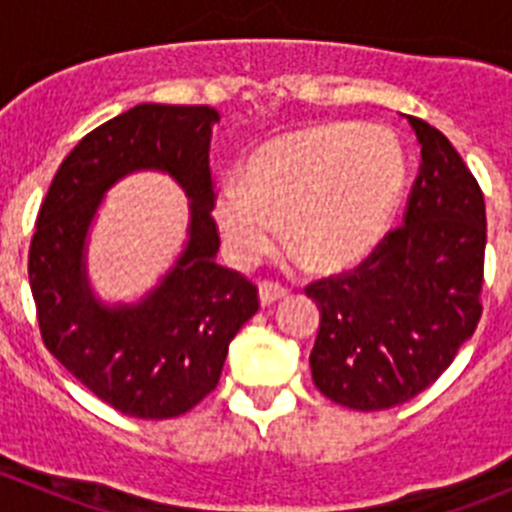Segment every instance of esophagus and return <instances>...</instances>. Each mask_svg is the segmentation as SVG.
Masks as SVG:
<instances>
[{
	"mask_svg": "<svg viewBox=\"0 0 512 512\" xmlns=\"http://www.w3.org/2000/svg\"><path fill=\"white\" fill-rule=\"evenodd\" d=\"M284 295H287V289H284L282 284H277V282H261L259 284V300L264 307L274 305V302L282 300Z\"/></svg>",
	"mask_w": 512,
	"mask_h": 512,
	"instance_id": "obj_1",
	"label": "esophagus"
}]
</instances>
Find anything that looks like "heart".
Wrapping results in <instances>:
<instances>
[{"label":"heart","mask_w":512,"mask_h":512,"mask_svg":"<svg viewBox=\"0 0 512 512\" xmlns=\"http://www.w3.org/2000/svg\"><path fill=\"white\" fill-rule=\"evenodd\" d=\"M405 189V153L387 128L320 122L251 153L243 182L225 179L212 215L230 259L261 261L284 241L315 269H343L382 241Z\"/></svg>","instance_id":"heart-1"}]
</instances>
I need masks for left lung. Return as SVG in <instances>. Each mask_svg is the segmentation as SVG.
Instances as JSON below:
<instances>
[{
    "mask_svg": "<svg viewBox=\"0 0 512 512\" xmlns=\"http://www.w3.org/2000/svg\"><path fill=\"white\" fill-rule=\"evenodd\" d=\"M408 122L420 169L402 228L356 271L307 287L320 310L312 382L328 400L364 413L431 387L482 315V189L441 130Z\"/></svg>",
    "mask_w": 512,
    "mask_h": 512,
    "instance_id": "1",
    "label": "left lung"
}]
</instances>
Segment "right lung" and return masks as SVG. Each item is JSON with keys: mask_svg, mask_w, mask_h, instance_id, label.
<instances>
[{"mask_svg": "<svg viewBox=\"0 0 512 512\" xmlns=\"http://www.w3.org/2000/svg\"><path fill=\"white\" fill-rule=\"evenodd\" d=\"M217 122L220 112L207 104H135L63 158L35 223L27 274L45 348L130 418H176L205 400L230 341L259 310L256 287L215 261ZM140 170L171 175L188 194V241L146 296L107 303L88 279V235L106 192Z\"/></svg>", "mask_w": 512, "mask_h": 512, "instance_id": "1", "label": "right lung"}]
</instances>
